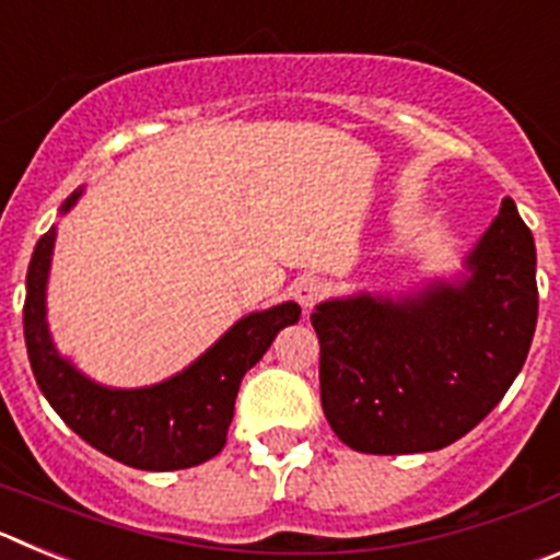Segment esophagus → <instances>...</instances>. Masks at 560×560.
I'll return each instance as SVG.
<instances>
[{"label":"esophagus","mask_w":560,"mask_h":560,"mask_svg":"<svg viewBox=\"0 0 560 560\" xmlns=\"http://www.w3.org/2000/svg\"><path fill=\"white\" fill-rule=\"evenodd\" d=\"M291 294H294L296 303L303 305V311H311L314 308L316 300L325 294V283L319 280V277H300V280L294 283V291H291Z\"/></svg>","instance_id":"34e87169"}]
</instances>
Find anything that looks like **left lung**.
Masks as SVG:
<instances>
[{
	"instance_id": "1",
	"label": "left lung",
	"mask_w": 560,
	"mask_h": 560,
	"mask_svg": "<svg viewBox=\"0 0 560 560\" xmlns=\"http://www.w3.org/2000/svg\"><path fill=\"white\" fill-rule=\"evenodd\" d=\"M536 316L533 232L513 199H502L459 275L316 305L311 325L330 429L361 454L452 446L524 368Z\"/></svg>"
}]
</instances>
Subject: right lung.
Returning a JSON list of instances; mask_svg holds the SVG:
<instances>
[{
    "label": "right lung",
    "instance_id": "right-lung-1",
    "mask_svg": "<svg viewBox=\"0 0 560 560\" xmlns=\"http://www.w3.org/2000/svg\"><path fill=\"white\" fill-rule=\"evenodd\" d=\"M83 187L61 205L67 215ZM58 226L36 244L27 269L24 341L30 368L49 407L89 446L140 471H176L207 463L224 448L241 378L264 359L275 336L300 319V305L280 303L241 316L224 336L171 378L148 387H106L56 348L47 323V280Z\"/></svg>",
    "mask_w": 560,
    "mask_h": 560
}]
</instances>
